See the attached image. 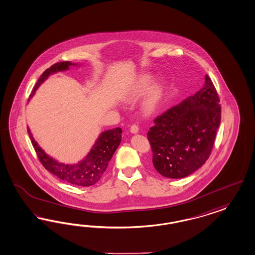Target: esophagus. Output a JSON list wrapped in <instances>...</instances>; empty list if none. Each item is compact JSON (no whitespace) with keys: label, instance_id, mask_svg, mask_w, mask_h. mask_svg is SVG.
Instances as JSON below:
<instances>
[{"label":"esophagus","instance_id":"obj_1","mask_svg":"<svg viewBox=\"0 0 255 255\" xmlns=\"http://www.w3.org/2000/svg\"><path fill=\"white\" fill-rule=\"evenodd\" d=\"M138 130H139V128H138L137 125L136 124H132L131 126V128H130V131L132 133H136L138 132Z\"/></svg>","mask_w":255,"mask_h":255}]
</instances>
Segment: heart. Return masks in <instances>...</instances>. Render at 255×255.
<instances>
[{"mask_svg":"<svg viewBox=\"0 0 255 255\" xmlns=\"http://www.w3.org/2000/svg\"><path fill=\"white\" fill-rule=\"evenodd\" d=\"M152 83V77L149 75L142 76L139 78L137 82L133 84V86L129 92L126 94L125 99L126 100H135L140 97H142L145 92L148 90ZM164 85L163 83H158L154 84L148 91L147 96L145 97L144 109L146 112H152L153 110L158 107V103L160 102L162 95H163Z\"/></svg>","mask_w":255,"mask_h":255,"instance_id":"b5f03b06","label":"heart"}]
</instances>
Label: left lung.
I'll return each mask as SVG.
<instances>
[{
    "label": "left lung",
    "mask_w": 255,
    "mask_h": 255,
    "mask_svg": "<svg viewBox=\"0 0 255 255\" xmlns=\"http://www.w3.org/2000/svg\"><path fill=\"white\" fill-rule=\"evenodd\" d=\"M220 123V99L206 75L200 91L154 120L147 139L155 169L175 179L197 171L211 155Z\"/></svg>",
    "instance_id": "8db88e82"
}]
</instances>
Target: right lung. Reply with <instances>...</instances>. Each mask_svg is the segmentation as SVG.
<instances>
[{
	"mask_svg": "<svg viewBox=\"0 0 255 255\" xmlns=\"http://www.w3.org/2000/svg\"><path fill=\"white\" fill-rule=\"evenodd\" d=\"M71 65L76 64H72L69 61H63L55 63L52 67L46 69L35 84L31 96L34 95L36 89L48 78L50 74L69 69V66ZM28 132L39 160L47 171L55 174L59 179L68 182L71 185L90 186L95 185L103 176L110 159L121 143L123 131L120 127H118L113 130L103 131L97 138V142L90 150L86 158L72 165L60 163L49 157L38 145L34 138L32 137L29 129H28Z\"/></svg>",
	"mask_w": 255,
	"mask_h": 255,
	"instance_id": "right-lung-1",
	"label": "right lung"
}]
</instances>
